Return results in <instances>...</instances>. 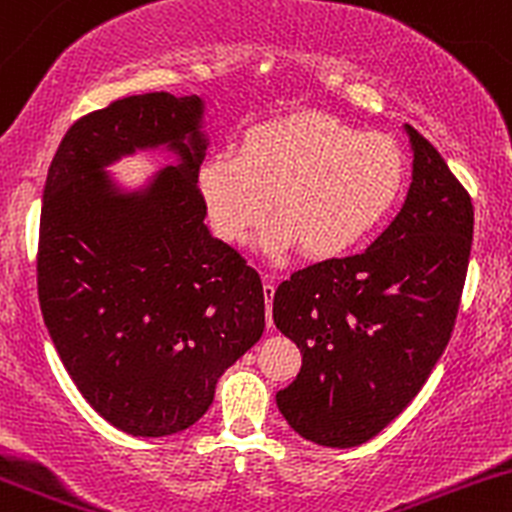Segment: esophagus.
<instances>
[{
	"instance_id": "esophagus-1",
	"label": "esophagus",
	"mask_w": 512,
	"mask_h": 512,
	"mask_svg": "<svg viewBox=\"0 0 512 512\" xmlns=\"http://www.w3.org/2000/svg\"><path fill=\"white\" fill-rule=\"evenodd\" d=\"M263 295H266V325L273 328V295H276V283L271 278L263 281Z\"/></svg>"
}]
</instances>
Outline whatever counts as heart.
Segmentation results:
<instances>
[{"label":"heart","mask_w":512,"mask_h":512,"mask_svg":"<svg viewBox=\"0 0 512 512\" xmlns=\"http://www.w3.org/2000/svg\"><path fill=\"white\" fill-rule=\"evenodd\" d=\"M407 182V155L384 133H360L333 115L298 113L246 130L234 155L199 170L214 231L241 244L268 217L271 251L300 246L315 261L350 254L389 217Z\"/></svg>","instance_id":"obj_1"}]
</instances>
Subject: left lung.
<instances>
[{
  "instance_id": "1",
  "label": "left lung",
  "mask_w": 512,
  "mask_h": 512,
  "mask_svg": "<svg viewBox=\"0 0 512 512\" xmlns=\"http://www.w3.org/2000/svg\"><path fill=\"white\" fill-rule=\"evenodd\" d=\"M404 133L414 170L402 212L367 251L295 271L273 295V323L303 355L276 404L328 449L365 444L407 409L449 345L466 283L471 197L424 135Z\"/></svg>"
}]
</instances>
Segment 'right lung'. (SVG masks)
<instances>
[{"label": "right lung", "mask_w": 512, "mask_h": 512, "mask_svg": "<svg viewBox=\"0 0 512 512\" xmlns=\"http://www.w3.org/2000/svg\"><path fill=\"white\" fill-rule=\"evenodd\" d=\"M199 96L142 93L83 115L51 160L39 229V303L78 392L115 429L170 436L212 407L217 379L261 340L263 286L209 234ZM165 146L178 165L140 190L107 167Z\"/></svg>", "instance_id": "right-lung-1"}]
</instances>
